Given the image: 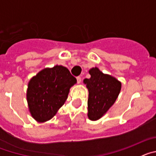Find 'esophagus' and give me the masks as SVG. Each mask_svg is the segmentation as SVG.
<instances>
[{
	"instance_id": "34e87169",
	"label": "esophagus",
	"mask_w": 156,
	"mask_h": 156,
	"mask_svg": "<svg viewBox=\"0 0 156 156\" xmlns=\"http://www.w3.org/2000/svg\"><path fill=\"white\" fill-rule=\"evenodd\" d=\"M76 80L78 83H81V77L80 76H77L76 77Z\"/></svg>"
}]
</instances>
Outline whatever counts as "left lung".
Returning a JSON list of instances; mask_svg holds the SVG:
<instances>
[{
    "label": "left lung",
    "mask_w": 156,
    "mask_h": 156,
    "mask_svg": "<svg viewBox=\"0 0 156 156\" xmlns=\"http://www.w3.org/2000/svg\"><path fill=\"white\" fill-rule=\"evenodd\" d=\"M90 79L83 83L88 89V118L98 120L102 117L115 103L121 90V82L115 77L104 74L95 67L89 70Z\"/></svg>",
    "instance_id": "left-lung-1"
}]
</instances>
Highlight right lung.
Instances as JSON below:
<instances>
[{
  "instance_id": "right-lung-1",
  "label": "right lung",
  "mask_w": 156,
  "mask_h": 156,
  "mask_svg": "<svg viewBox=\"0 0 156 156\" xmlns=\"http://www.w3.org/2000/svg\"><path fill=\"white\" fill-rule=\"evenodd\" d=\"M76 83V79L62 66L39 72L30 80L27 92L32 117L40 122L51 119L64 105L70 87Z\"/></svg>"
}]
</instances>
